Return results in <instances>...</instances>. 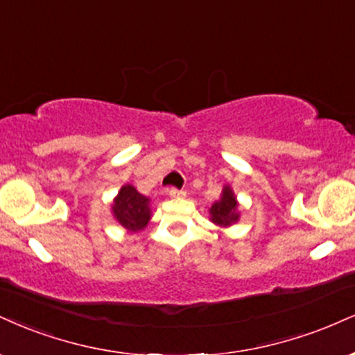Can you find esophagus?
<instances>
[{"instance_id":"esophagus-1","label":"esophagus","mask_w":355,"mask_h":355,"mask_svg":"<svg viewBox=\"0 0 355 355\" xmlns=\"http://www.w3.org/2000/svg\"><path fill=\"white\" fill-rule=\"evenodd\" d=\"M166 193H168V196H172V198H180V196L185 195V191L178 190V189H170V190H166Z\"/></svg>"}]
</instances>
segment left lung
I'll list each match as a JSON object with an SVG mask.
<instances>
[{
    "label": "left lung",
    "mask_w": 355,
    "mask_h": 355,
    "mask_svg": "<svg viewBox=\"0 0 355 355\" xmlns=\"http://www.w3.org/2000/svg\"><path fill=\"white\" fill-rule=\"evenodd\" d=\"M210 215H211V221H215V223L220 226H230L236 223L238 218H240V215H238L236 198H234L233 191L230 187H225L221 200L211 205Z\"/></svg>",
    "instance_id": "1"
}]
</instances>
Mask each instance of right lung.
Here are the masks:
<instances>
[{"mask_svg": "<svg viewBox=\"0 0 355 355\" xmlns=\"http://www.w3.org/2000/svg\"><path fill=\"white\" fill-rule=\"evenodd\" d=\"M114 216L129 232H139L150 220L148 198L140 195L132 185L122 187L114 202Z\"/></svg>", "mask_w": 355, "mask_h": 355, "instance_id": "add662e5", "label": "right lung"}]
</instances>
